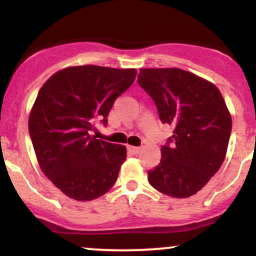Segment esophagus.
<instances>
[{"mask_svg": "<svg viewBox=\"0 0 256 256\" xmlns=\"http://www.w3.org/2000/svg\"><path fill=\"white\" fill-rule=\"evenodd\" d=\"M128 150L131 152V154H138V152H140V146H128Z\"/></svg>", "mask_w": 256, "mask_h": 256, "instance_id": "obj_1", "label": "esophagus"}]
</instances>
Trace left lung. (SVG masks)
Segmentation results:
<instances>
[{
    "instance_id": "8db88e82",
    "label": "left lung",
    "mask_w": 256,
    "mask_h": 256,
    "mask_svg": "<svg viewBox=\"0 0 256 256\" xmlns=\"http://www.w3.org/2000/svg\"><path fill=\"white\" fill-rule=\"evenodd\" d=\"M140 88L154 100L162 124L174 128L161 148V160L148 171L152 188L172 198L200 192L220 168L232 122L216 85L180 68H140Z\"/></svg>"
}]
</instances>
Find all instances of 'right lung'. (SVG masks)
Returning a JSON list of instances; mask_svg holds the SVG:
<instances>
[{"label":"right lung","mask_w":256,"mask_h":256,"mask_svg":"<svg viewBox=\"0 0 256 256\" xmlns=\"http://www.w3.org/2000/svg\"><path fill=\"white\" fill-rule=\"evenodd\" d=\"M134 68L73 66L52 74L38 92L28 132L40 170L64 195L91 201L118 179L125 146L91 136L96 120L107 124L114 101L136 78Z\"/></svg>","instance_id":"1"}]
</instances>
